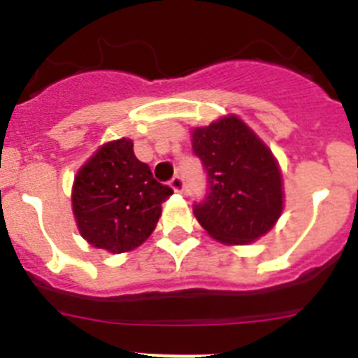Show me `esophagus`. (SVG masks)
<instances>
[{
	"mask_svg": "<svg viewBox=\"0 0 358 358\" xmlns=\"http://www.w3.org/2000/svg\"><path fill=\"white\" fill-rule=\"evenodd\" d=\"M170 186H172L173 192H177V194H179V192H182V189H185V179H182L181 176H173L172 179H170Z\"/></svg>",
	"mask_w": 358,
	"mask_h": 358,
	"instance_id": "obj_1",
	"label": "esophagus"
}]
</instances>
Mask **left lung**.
<instances>
[{
    "label": "left lung",
    "instance_id": "1",
    "mask_svg": "<svg viewBox=\"0 0 358 358\" xmlns=\"http://www.w3.org/2000/svg\"><path fill=\"white\" fill-rule=\"evenodd\" d=\"M194 154L206 170V195L194 204L199 224L226 243L255 242L283 210L281 173L271 150L236 116L195 129Z\"/></svg>",
    "mask_w": 358,
    "mask_h": 358
}]
</instances>
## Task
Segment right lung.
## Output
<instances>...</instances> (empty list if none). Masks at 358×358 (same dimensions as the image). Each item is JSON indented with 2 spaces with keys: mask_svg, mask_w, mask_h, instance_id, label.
<instances>
[{
  "mask_svg": "<svg viewBox=\"0 0 358 358\" xmlns=\"http://www.w3.org/2000/svg\"><path fill=\"white\" fill-rule=\"evenodd\" d=\"M173 189L154 179L150 166L134 156L131 140L103 145L78 170L73 185V215L80 235L109 252L138 248L156 229Z\"/></svg>",
  "mask_w": 358,
  "mask_h": 358,
  "instance_id": "right-lung-1",
  "label": "right lung"
}]
</instances>
